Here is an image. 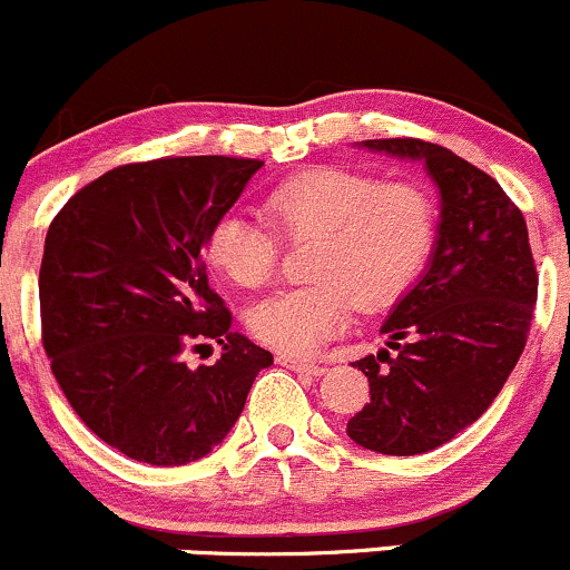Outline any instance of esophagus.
I'll return each instance as SVG.
<instances>
[{"label": "esophagus", "instance_id": "esophagus-1", "mask_svg": "<svg viewBox=\"0 0 570 570\" xmlns=\"http://www.w3.org/2000/svg\"><path fill=\"white\" fill-rule=\"evenodd\" d=\"M277 365L291 367V371L304 373V375H324V371H326L324 365H315V362L298 360V356H287V354H277Z\"/></svg>", "mask_w": 570, "mask_h": 570}]
</instances>
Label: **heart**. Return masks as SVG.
Wrapping results in <instances>:
<instances>
[{"label":"heart","mask_w":570,"mask_h":570,"mask_svg":"<svg viewBox=\"0 0 570 570\" xmlns=\"http://www.w3.org/2000/svg\"><path fill=\"white\" fill-rule=\"evenodd\" d=\"M263 216L216 219L205 257L233 285L257 291L277 274L283 242H309L304 272L313 279L272 293L246 315L261 343L293 356L313 354L343 332L354 304L379 313L406 296L439 233L431 191L348 167L291 175L263 199Z\"/></svg>","instance_id":"1"}]
</instances>
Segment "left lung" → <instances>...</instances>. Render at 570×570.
Wrapping results in <instances>:
<instances>
[{
  "label": "left lung",
  "instance_id": "obj_1",
  "mask_svg": "<svg viewBox=\"0 0 570 570\" xmlns=\"http://www.w3.org/2000/svg\"><path fill=\"white\" fill-rule=\"evenodd\" d=\"M365 145L422 158L442 191L431 268L381 326L395 354L354 362L371 403L345 428L375 453L416 455L459 436L500 395L530 334L535 257L519 205L489 173L425 139Z\"/></svg>",
  "mask_w": 570,
  "mask_h": 570
}]
</instances>
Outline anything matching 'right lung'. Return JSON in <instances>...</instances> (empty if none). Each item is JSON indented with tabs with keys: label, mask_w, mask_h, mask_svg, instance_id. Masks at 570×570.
Returning a JSON list of instances; mask_svg holds the SVG:
<instances>
[{
	"label": "right lung",
	"mask_w": 570,
	"mask_h": 570,
	"mask_svg": "<svg viewBox=\"0 0 570 570\" xmlns=\"http://www.w3.org/2000/svg\"><path fill=\"white\" fill-rule=\"evenodd\" d=\"M257 158L164 156L122 164L51 219L40 261V340L73 412L109 448L150 466L210 453L272 354L230 332L203 246ZM223 345L216 366L186 350Z\"/></svg>",
	"instance_id": "obj_1"
}]
</instances>
